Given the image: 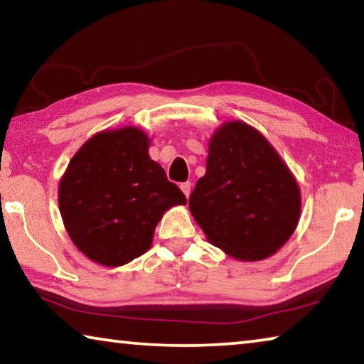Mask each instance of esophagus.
<instances>
[{
  "label": "esophagus",
  "instance_id": "34e87169",
  "mask_svg": "<svg viewBox=\"0 0 364 364\" xmlns=\"http://www.w3.org/2000/svg\"><path fill=\"white\" fill-rule=\"evenodd\" d=\"M191 186H193V184H191V181H186V183H181V191H183V194L186 196V197H189V194H191Z\"/></svg>",
  "mask_w": 364,
  "mask_h": 364
}]
</instances>
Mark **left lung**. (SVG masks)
<instances>
[{"mask_svg": "<svg viewBox=\"0 0 364 364\" xmlns=\"http://www.w3.org/2000/svg\"><path fill=\"white\" fill-rule=\"evenodd\" d=\"M300 207L297 181L260 132L236 120L213 133L207 171L189 197L208 242L236 260H263L292 236Z\"/></svg>", "mask_w": 364, "mask_h": 364, "instance_id": "1", "label": "left lung"}]
</instances>
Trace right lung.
<instances>
[{
	"label": "right lung",
	"instance_id": "obj_1",
	"mask_svg": "<svg viewBox=\"0 0 364 364\" xmlns=\"http://www.w3.org/2000/svg\"><path fill=\"white\" fill-rule=\"evenodd\" d=\"M136 127L106 130L80 147L59 183V210L77 249L104 267H122L151 247L165 210L186 196L149 157Z\"/></svg>",
	"mask_w": 364,
	"mask_h": 364
}]
</instances>
